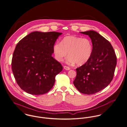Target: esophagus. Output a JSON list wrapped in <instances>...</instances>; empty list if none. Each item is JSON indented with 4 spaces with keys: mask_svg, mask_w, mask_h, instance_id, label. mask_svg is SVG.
Wrapping results in <instances>:
<instances>
[{
    "mask_svg": "<svg viewBox=\"0 0 127 127\" xmlns=\"http://www.w3.org/2000/svg\"><path fill=\"white\" fill-rule=\"evenodd\" d=\"M64 69L66 70H70V68L69 67H67V66H64Z\"/></svg>",
    "mask_w": 127,
    "mask_h": 127,
    "instance_id": "34e87169",
    "label": "esophagus"
}]
</instances>
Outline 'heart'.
<instances>
[{
    "label": "heart",
    "mask_w": 127,
    "mask_h": 127,
    "mask_svg": "<svg viewBox=\"0 0 127 127\" xmlns=\"http://www.w3.org/2000/svg\"><path fill=\"white\" fill-rule=\"evenodd\" d=\"M93 51L91 40L87 38L80 36H67L64 37L61 43H55L53 51L55 59L62 61L67 56L68 64L82 65L87 63L91 58Z\"/></svg>",
    "instance_id": "b5f03b06"
}]
</instances>
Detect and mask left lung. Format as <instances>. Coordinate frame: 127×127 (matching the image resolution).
Masks as SVG:
<instances>
[{
	"instance_id": "1",
	"label": "left lung",
	"mask_w": 127,
	"mask_h": 127,
	"mask_svg": "<svg viewBox=\"0 0 127 127\" xmlns=\"http://www.w3.org/2000/svg\"><path fill=\"white\" fill-rule=\"evenodd\" d=\"M80 33L90 38L93 51L89 60L76 68L73 83L80 92L93 94L105 88L112 81L117 58L111 44L99 33L93 30Z\"/></svg>"
}]
</instances>
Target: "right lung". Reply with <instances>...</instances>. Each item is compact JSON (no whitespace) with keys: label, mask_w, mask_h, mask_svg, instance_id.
Segmentation results:
<instances>
[{"label":"right lung","mask_w":127,"mask_h":127,"mask_svg":"<svg viewBox=\"0 0 127 127\" xmlns=\"http://www.w3.org/2000/svg\"><path fill=\"white\" fill-rule=\"evenodd\" d=\"M62 33L34 31L17 45L12 60V69L17 83L26 93L42 95L52 88L61 64L52 56L53 47Z\"/></svg>","instance_id":"add662e5"}]
</instances>
